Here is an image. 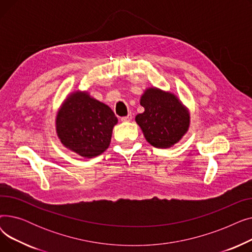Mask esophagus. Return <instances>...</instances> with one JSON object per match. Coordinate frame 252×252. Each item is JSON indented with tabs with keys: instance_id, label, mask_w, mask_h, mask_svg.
Listing matches in <instances>:
<instances>
[{
	"instance_id": "obj_1",
	"label": "esophagus",
	"mask_w": 252,
	"mask_h": 252,
	"mask_svg": "<svg viewBox=\"0 0 252 252\" xmlns=\"http://www.w3.org/2000/svg\"><path fill=\"white\" fill-rule=\"evenodd\" d=\"M121 121L124 122V123H128V122H130V121H131V114H128V115L125 116V117H122Z\"/></svg>"
}]
</instances>
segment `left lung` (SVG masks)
<instances>
[{"instance_id":"8db88e82","label":"left lung","mask_w":252,"mask_h":252,"mask_svg":"<svg viewBox=\"0 0 252 252\" xmlns=\"http://www.w3.org/2000/svg\"><path fill=\"white\" fill-rule=\"evenodd\" d=\"M140 104L145 110L135 121L152 146L170 148L188 131L189 109L174 93L151 87L144 91Z\"/></svg>"}]
</instances>
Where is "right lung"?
<instances>
[{
  "label": "right lung",
  "instance_id": "add662e5",
  "mask_svg": "<svg viewBox=\"0 0 252 252\" xmlns=\"http://www.w3.org/2000/svg\"><path fill=\"white\" fill-rule=\"evenodd\" d=\"M116 124L117 117L108 105L79 90L66 97L55 123L63 146L86 158L98 156L109 147Z\"/></svg>",
  "mask_w": 252,
  "mask_h": 252
}]
</instances>
